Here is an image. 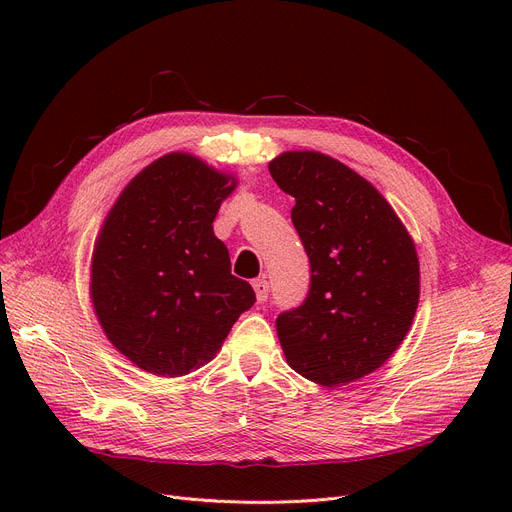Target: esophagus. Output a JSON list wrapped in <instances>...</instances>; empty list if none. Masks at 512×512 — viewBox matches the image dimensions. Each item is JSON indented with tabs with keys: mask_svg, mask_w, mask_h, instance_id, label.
Listing matches in <instances>:
<instances>
[{
	"mask_svg": "<svg viewBox=\"0 0 512 512\" xmlns=\"http://www.w3.org/2000/svg\"><path fill=\"white\" fill-rule=\"evenodd\" d=\"M253 290H255L257 303H265L267 301V294H270V282L263 280V278L253 280Z\"/></svg>",
	"mask_w": 512,
	"mask_h": 512,
	"instance_id": "esophagus-1",
	"label": "esophagus"
}]
</instances>
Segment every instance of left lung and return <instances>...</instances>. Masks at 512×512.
Wrapping results in <instances>:
<instances>
[{
	"label": "left lung",
	"mask_w": 512,
	"mask_h": 512,
	"mask_svg": "<svg viewBox=\"0 0 512 512\" xmlns=\"http://www.w3.org/2000/svg\"><path fill=\"white\" fill-rule=\"evenodd\" d=\"M270 174L294 197L292 224L311 263L309 294L278 315L288 365L321 386L382 367L411 330L419 259L407 228L371 182L317 151H286Z\"/></svg>",
	"instance_id": "1"
}]
</instances>
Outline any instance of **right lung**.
<instances>
[{
  "mask_svg": "<svg viewBox=\"0 0 512 512\" xmlns=\"http://www.w3.org/2000/svg\"><path fill=\"white\" fill-rule=\"evenodd\" d=\"M236 178L188 153L134 176L107 213L91 261V301L118 351L147 373L178 378L215 357L253 307L213 234Z\"/></svg>",
  "mask_w": 512,
  "mask_h": 512,
  "instance_id": "1",
  "label": "right lung"
}]
</instances>
